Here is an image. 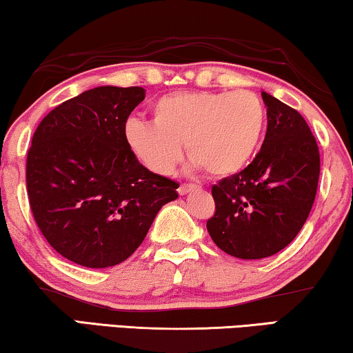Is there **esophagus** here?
<instances>
[{
	"mask_svg": "<svg viewBox=\"0 0 353 353\" xmlns=\"http://www.w3.org/2000/svg\"><path fill=\"white\" fill-rule=\"evenodd\" d=\"M194 189H197L196 185H181L180 188H178V194H180V196H186L188 192L194 191Z\"/></svg>",
	"mask_w": 353,
	"mask_h": 353,
	"instance_id": "obj_1",
	"label": "esophagus"
}]
</instances>
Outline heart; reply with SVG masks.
Wrapping results in <instances>:
<instances>
[{
    "instance_id": "obj_1",
    "label": "heart",
    "mask_w": 353,
    "mask_h": 353,
    "mask_svg": "<svg viewBox=\"0 0 353 353\" xmlns=\"http://www.w3.org/2000/svg\"><path fill=\"white\" fill-rule=\"evenodd\" d=\"M152 122L130 119L124 140L150 170L167 175L181 157L194 168L229 176L252 161L265 125L263 101L253 92H176L152 105Z\"/></svg>"
}]
</instances>
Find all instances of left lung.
Instances as JSON below:
<instances>
[{"mask_svg": "<svg viewBox=\"0 0 353 353\" xmlns=\"http://www.w3.org/2000/svg\"><path fill=\"white\" fill-rule=\"evenodd\" d=\"M268 132L252 164L212 188L214 214L207 221L218 248L240 259H261L298 236L314 205L319 146L298 111L261 92Z\"/></svg>", "mask_w": 353, "mask_h": 353, "instance_id": "1", "label": "left lung"}]
</instances>
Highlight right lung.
<instances>
[{"instance_id":"obj_1","label":"right lung","mask_w":353,"mask_h":353,"mask_svg":"<svg viewBox=\"0 0 353 353\" xmlns=\"http://www.w3.org/2000/svg\"><path fill=\"white\" fill-rule=\"evenodd\" d=\"M143 88L100 85L41 121L27 157L34 221L55 252L84 268L125 261L178 183L143 167L124 140Z\"/></svg>"}]
</instances>
